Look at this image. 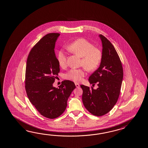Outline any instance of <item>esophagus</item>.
<instances>
[{
    "label": "esophagus",
    "instance_id": "obj_1",
    "mask_svg": "<svg viewBox=\"0 0 148 148\" xmlns=\"http://www.w3.org/2000/svg\"><path fill=\"white\" fill-rule=\"evenodd\" d=\"M75 85H76V87H77V88L80 86L79 84H78V83H75Z\"/></svg>",
    "mask_w": 148,
    "mask_h": 148
}]
</instances>
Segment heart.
Segmentation results:
<instances>
[{
    "mask_svg": "<svg viewBox=\"0 0 148 148\" xmlns=\"http://www.w3.org/2000/svg\"><path fill=\"white\" fill-rule=\"evenodd\" d=\"M70 52L82 57V65L89 71L96 69L101 63L102 59V52L100 48L96 47L91 42L85 38H79L73 41L67 46ZM57 60L59 65L64 68L67 65L66 54L63 50L58 53ZM86 75V70L71 69L64 76L66 79L79 83Z\"/></svg>",
    "mask_w": 148,
    "mask_h": 148,
    "instance_id": "obj_1",
    "label": "heart"
}]
</instances>
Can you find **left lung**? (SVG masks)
Segmentation results:
<instances>
[{"label":"left lung","instance_id":"obj_1","mask_svg":"<svg viewBox=\"0 0 148 148\" xmlns=\"http://www.w3.org/2000/svg\"><path fill=\"white\" fill-rule=\"evenodd\" d=\"M102 42V59L98 69L89 76V83L99 87L81 85L82 100L86 109L96 116L108 113L117 103L123 78V68L119 56L113 45L100 34Z\"/></svg>","mask_w":148,"mask_h":148}]
</instances>
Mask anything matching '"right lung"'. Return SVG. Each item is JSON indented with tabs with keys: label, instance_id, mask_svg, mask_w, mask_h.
<instances>
[{
	"label": "right lung",
	"instance_id": "right-lung-1",
	"mask_svg": "<svg viewBox=\"0 0 148 148\" xmlns=\"http://www.w3.org/2000/svg\"><path fill=\"white\" fill-rule=\"evenodd\" d=\"M59 36V33H49L36 43L29 53L25 69V88L29 100L42 116L49 119L64 112L76 88L68 80L62 82L59 88L53 86L60 72L54 49Z\"/></svg>",
	"mask_w": 148,
	"mask_h": 148
}]
</instances>
